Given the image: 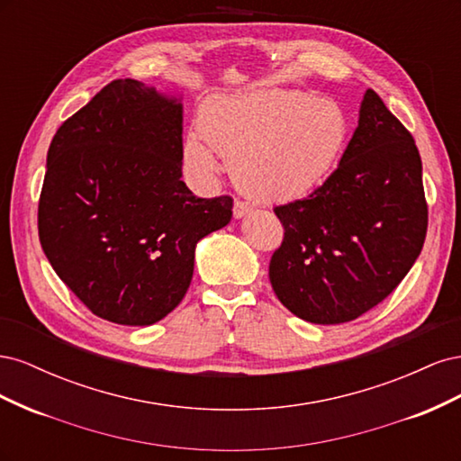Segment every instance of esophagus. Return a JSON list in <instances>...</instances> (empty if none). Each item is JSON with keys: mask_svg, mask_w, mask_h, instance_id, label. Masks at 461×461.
I'll use <instances>...</instances> for the list:
<instances>
[{"mask_svg": "<svg viewBox=\"0 0 461 461\" xmlns=\"http://www.w3.org/2000/svg\"><path fill=\"white\" fill-rule=\"evenodd\" d=\"M252 212V207H249L248 203H244V202H240V200H236L234 202V209H232V215H234V219H242L246 213H249Z\"/></svg>", "mask_w": 461, "mask_h": 461, "instance_id": "obj_1", "label": "esophagus"}]
</instances>
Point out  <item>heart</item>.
Returning a JSON list of instances; mask_svg holds the SVG:
<instances>
[{
  "instance_id": "b5f03b06",
  "label": "heart",
  "mask_w": 461,
  "mask_h": 461,
  "mask_svg": "<svg viewBox=\"0 0 461 461\" xmlns=\"http://www.w3.org/2000/svg\"><path fill=\"white\" fill-rule=\"evenodd\" d=\"M200 132L186 136L188 171L207 183L232 165L239 186L259 202L305 198L346 149L348 115L330 97L300 90L219 92L200 107Z\"/></svg>"
}]
</instances>
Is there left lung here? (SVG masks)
Returning a JSON list of instances; mask_svg holds the SVG:
<instances>
[{
  "instance_id": "8db88e82",
  "label": "left lung",
  "mask_w": 461,
  "mask_h": 461,
  "mask_svg": "<svg viewBox=\"0 0 461 461\" xmlns=\"http://www.w3.org/2000/svg\"><path fill=\"white\" fill-rule=\"evenodd\" d=\"M421 171L411 134L369 88L337 171L308 198L275 207L285 239L269 278L286 310L339 325L402 283L427 234Z\"/></svg>"
}]
</instances>
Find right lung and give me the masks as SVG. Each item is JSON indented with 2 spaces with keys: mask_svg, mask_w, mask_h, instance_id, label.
Here are the masks:
<instances>
[{
  "mask_svg": "<svg viewBox=\"0 0 461 461\" xmlns=\"http://www.w3.org/2000/svg\"><path fill=\"white\" fill-rule=\"evenodd\" d=\"M183 97L119 78L55 132L38 203L53 271L111 323L146 327L183 302L196 244L227 227L232 198L183 176Z\"/></svg>",
  "mask_w": 461,
  "mask_h": 461,
  "instance_id": "add662e5",
  "label": "right lung"
}]
</instances>
